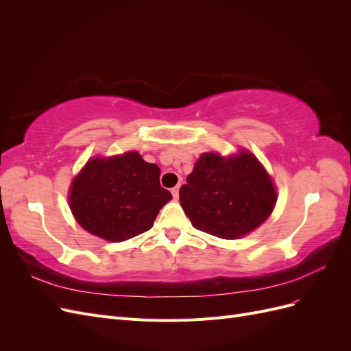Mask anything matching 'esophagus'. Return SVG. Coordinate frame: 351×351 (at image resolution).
Wrapping results in <instances>:
<instances>
[{
	"label": "esophagus",
	"mask_w": 351,
	"mask_h": 351,
	"mask_svg": "<svg viewBox=\"0 0 351 351\" xmlns=\"http://www.w3.org/2000/svg\"><path fill=\"white\" fill-rule=\"evenodd\" d=\"M178 190H180V186H176L174 189H171V193H173V197L177 200L178 199Z\"/></svg>",
	"instance_id": "34e87169"
}]
</instances>
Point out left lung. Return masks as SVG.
<instances>
[{"label": "left lung", "instance_id": "left-lung-1", "mask_svg": "<svg viewBox=\"0 0 351 351\" xmlns=\"http://www.w3.org/2000/svg\"><path fill=\"white\" fill-rule=\"evenodd\" d=\"M180 189V205L192 226L236 240L269 218L278 199L274 180L249 149L231 155L204 152Z\"/></svg>", "mask_w": 351, "mask_h": 351}]
</instances>
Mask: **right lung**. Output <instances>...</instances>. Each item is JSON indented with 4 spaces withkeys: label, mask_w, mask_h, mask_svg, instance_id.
I'll return each instance as SVG.
<instances>
[{
    "label": "right lung",
    "mask_w": 351,
    "mask_h": 351,
    "mask_svg": "<svg viewBox=\"0 0 351 351\" xmlns=\"http://www.w3.org/2000/svg\"><path fill=\"white\" fill-rule=\"evenodd\" d=\"M161 169L137 151L88 159L73 177L69 206L77 224L97 236L120 243L154 227L159 209L173 199L159 184Z\"/></svg>",
    "instance_id": "obj_1"
}]
</instances>
